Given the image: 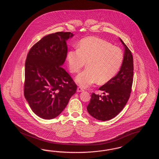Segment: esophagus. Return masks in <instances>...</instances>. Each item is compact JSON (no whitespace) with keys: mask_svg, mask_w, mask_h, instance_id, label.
<instances>
[{"mask_svg":"<svg viewBox=\"0 0 159 159\" xmlns=\"http://www.w3.org/2000/svg\"><path fill=\"white\" fill-rule=\"evenodd\" d=\"M77 91L78 92H83L84 89H83V88H82L81 87H78L77 89Z\"/></svg>","mask_w":159,"mask_h":159,"instance_id":"obj_1","label":"esophagus"}]
</instances>
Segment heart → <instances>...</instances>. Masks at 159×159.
<instances>
[{"instance_id":"obj_1","label":"heart","mask_w":159,"mask_h":159,"mask_svg":"<svg viewBox=\"0 0 159 159\" xmlns=\"http://www.w3.org/2000/svg\"><path fill=\"white\" fill-rule=\"evenodd\" d=\"M70 70L77 73L85 66L87 68L76 77L80 86L87 88L98 82H109L119 71L123 61L121 49L102 39L88 37L82 39L78 49L69 51L67 55Z\"/></svg>"}]
</instances>
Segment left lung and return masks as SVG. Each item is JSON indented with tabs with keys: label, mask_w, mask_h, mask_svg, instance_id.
<instances>
[{
	"label": "left lung",
	"mask_w": 159,
	"mask_h": 159,
	"mask_svg": "<svg viewBox=\"0 0 159 159\" xmlns=\"http://www.w3.org/2000/svg\"><path fill=\"white\" fill-rule=\"evenodd\" d=\"M125 47L123 61L117 75L99 89L103 95L92 93L87 110L95 119L109 120L123 109L130 95L134 76V61L131 51L120 38Z\"/></svg>",
	"instance_id": "left-lung-1"
}]
</instances>
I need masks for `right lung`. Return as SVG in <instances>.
<instances>
[{"mask_svg": "<svg viewBox=\"0 0 159 159\" xmlns=\"http://www.w3.org/2000/svg\"><path fill=\"white\" fill-rule=\"evenodd\" d=\"M71 32L48 34L32 46L25 64L24 97L32 111L43 119L55 118L76 93L77 85L62 67Z\"/></svg>", "mask_w": 159, "mask_h": 159, "instance_id": "obj_1", "label": "right lung"}]
</instances>
